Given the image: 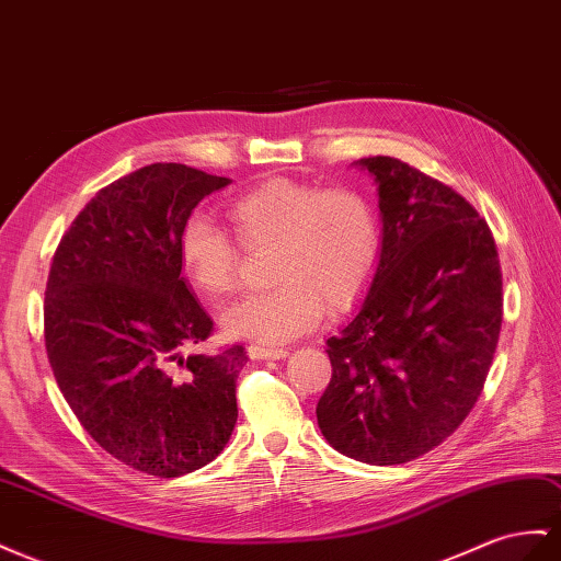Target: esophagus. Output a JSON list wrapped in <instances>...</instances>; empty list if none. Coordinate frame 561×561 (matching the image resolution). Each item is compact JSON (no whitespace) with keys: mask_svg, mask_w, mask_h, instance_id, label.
I'll list each match as a JSON object with an SVG mask.
<instances>
[{"mask_svg":"<svg viewBox=\"0 0 561 561\" xmlns=\"http://www.w3.org/2000/svg\"><path fill=\"white\" fill-rule=\"evenodd\" d=\"M248 354L250 358H271V360H280L287 356L285 350H266V346H256V344L248 346Z\"/></svg>","mask_w":561,"mask_h":561,"instance_id":"34e87169","label":"esophagus"}]
</instances>
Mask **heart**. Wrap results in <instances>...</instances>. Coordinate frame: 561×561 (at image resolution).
I'll return each mask as SVG.
<instances>
[{
  "instance_id": "b5f03b06",
  "label": "heart",
  "mask_w": 561,
  "mask_h": 561,
  "mask_svg": "<svg viewBox=\"0 0 561 561\" xmlns=\"http://www.w3.org/2000/svg\"><path fill=\"white\" fill-rule=\"evenodd\" d=\"M245 250L274 248L268 287L224 313L226 335L283 344L305 335L325 311L350 309L382 260V224L366 193L271 179L229 205ZM179 262L195 290L221 301L238 283L240 252L221 226L195 211L179 233Z\"/></svg>"
}]
</instances>
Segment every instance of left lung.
Segmentation results:
<instances>
[{
    "instance_id": "left-lung-1",
    "label": "left lung",
    "mask_w": 561,
    "mask_h": 561,
    "mask_svg": "<svg viewBox=\"0 0 561 561\" xmlns=\"http://www.w3.org/2000/svg\"><path fill=\"white\" fill-rule=\"evenodd\" d=\"M377 186L382 260L328 340L318 427L342 456L411 462L456 432L486 382L503 323L489 224L460 193L397 158H360Z\"/></svg>"
}]
</instances>
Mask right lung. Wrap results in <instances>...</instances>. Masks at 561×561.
I'll return each instance as SVG.
<instances>
[{
  "mask_svg": "<svg viewBox=\"0 0 561 561\" xmlns=\"http://www.w3.org/2000/svg\"><path fill=\"white\" fill-rule=\"evenodd\" d=\"M226 176L158 162L101 188L60 238L44 293L54 377L94 442L172 479L215 460L238 420L243 346L191 354L211 318L181 276L179 233Z\"/></svg>",
  "mask_w": 561,
  "mask_h": 561,
  "instance_id": "right-lung-1",
  "label": "right lung"
}]
</instances>
